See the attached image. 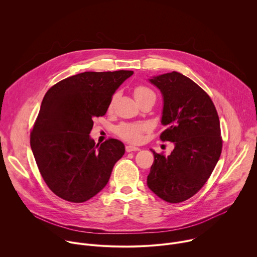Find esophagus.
Returning <instances> with one entry per match:
<instances>
[{
	"label": "esophagus",
	"mask_w": 257,
	"mask_h": 257,
	"mask_svg": "<svg viewBox=\"0 0 257 257\" xmlns=\"http://www.w3.org/2000/svg\"><path fill=\"white\" fill-rule=\"evenodd\" d=\"M140 151L139 148H136V146H132V145H127L126 146V152L127 153H132V152H137Z\"/></svg>",
	"instance_id": "1"
}]
</instances>
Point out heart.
Masks as SVG:
<instances>
[{
  "label": "heart",
  "mask_w": 257,
  "mask_h": 257,
  "mask_svg": "<svg viewBox=\"0 0 257 257\" xmlns=\"http://www.w3.org/2000/svg\"><path fill=\"white\" fill-rule=\"evenodd\" d=\"M146 95H155V93L152 89L143 85H139L135 87L134 89L135 98L146 96ZM145 128H146V125L142 123H136V124L124 123L117 127L116 132L121 138L127 141L138 142L141 139V133Z\"/></svg>",
  "instance_id": "obj_1"
}]
</instances>
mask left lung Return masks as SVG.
I'll list each match as a JSON object with an SVG mask.
<instances>
[{
  "mask_svg": "<svg viewBox=\"0 0 257 257\" xmlns=\"http://www.w3.org/2000/svg\"><path fill=\"white\" fill-rule=\"evenodd\" d=\"M162 93L163 141L174 142L165 157L151 150L155 162L148 176L149 188L160 198L178 203L193 196L205 184L222 153L221 127L207 93L178 72L149 79Z\"/></svg>",
  "mask_w": 257,
  "mask_h": 257,
  "instance_id": "obj_1",
  "label": "left lung"
}]
</instances>
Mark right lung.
Masks as SVG:
<instances>
[{
  "instance_id": "obj_1",
  "label": "right lung",
  "mask_w": 257,
  "mask_h": 257,
  "mask_svg": "<svg viewBox=\"0 0 257 257\" xmlns=\"http://www.w3.org/2000/svg\"><path fill=\"white\" fill-rule=\"evenodd\" d=\"M133 71L83 72L51 87L30 135L36 165L49 188L71 202H84L101 191L124 156L118 139L95 144L89 133L112 96Z\"/></svg>"
}]
</instances>
